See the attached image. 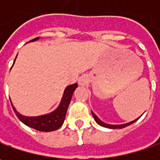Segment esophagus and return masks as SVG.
I'll use <instances>...</instances> for the list:
<instances>
[{
    "instance_id": "obj_1",
    "label": "esophagus",
    "mask_w": 160,
    "mask_h": 160,
    "mask_svg": "<svg viewBox=\"0 0 160 160\" xmlns=\"http://www.w3.org/2000/svg\"><path fill=\"white\" fill-rule=\"evenodd\" d=\"M88 83V78H87V77H85V76H83V77H82L80 79H79V84L80 85H85L86 83Z\"/></svg>"
}]
</instances>
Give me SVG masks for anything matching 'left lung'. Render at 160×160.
I'll use <instances>...</instances> for the list:
<instances>
[{"instance_id": "obj_1", "label": "left lung", "mask_w": 160, "mask_h": 160, "mask_svg": "<svg viewBox=\"0 0 160 160\" xmlns=\"http://www.w3.org/2000/svg\"><path fill=\"white\" fill-rule=\"evenodd\" d=\"M92 117H93V118L95 119V121L100 125V126H104V127H107V128H111V129H119V128H124V127H126V126H129V125H131V124H132V123H134L136 120L138 119H135L133 120V121H132V122H129V123H127V124H124V125H108V124H105V123H103L102 121H101V120L99 119V118L96 116L95 114L93 113L92 111Z\"/></svg>"}]
</instances>
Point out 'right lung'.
I'll return each mask as SVG.
<instances>
[{
  "label": "right lung",
  "mask_w": 160,
  "mask_h": 160,
  "mask_svg": "<svg viewBox=\"0 0 160 160\" xmlns=\"http://www.w3.org/2000/svg\"><path fill=\"white\" fill-rule=\"evenodd\" d=\"M37 39H38V37L29 41V42H34ZM77 87V83L68 85L65 90L62 101L60 102L58 108L52 113L48 114V115H43V116H39V117H24V116H22L18 113L12 105L13 110L17 115V117L18 118V119L29 127H32L35 130L42 131V132L55 131L62 126V124L64 122L66 113H67L68 105L70 103L73 92Z\"/></svg>",
  "instance_id": "right-lung-1"
}]
</instances>
